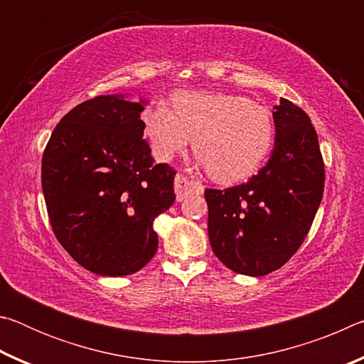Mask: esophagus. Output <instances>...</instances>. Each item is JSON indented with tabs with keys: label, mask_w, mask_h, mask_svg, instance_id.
<instances>
[{
	"label": "esophagus",
	"mask_w": 364,
	"mask_h": 364,
	"mask_svg": "<svg viewBox=\"0 0 364 364\" xmlns=\"http://www.w3.org/2000/svg\"><path fill=\"white\" fill-rule=\"evenodd\" d=\"M189 191H202V184L197 183L194 180H189L188 176L183 175H176L175 176V193H176V199L183 200L184 196H186Z\"/></svg>",
	"instance_id": "esophagus-1"
}]
</instances>
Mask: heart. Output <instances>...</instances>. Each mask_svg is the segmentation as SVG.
I'll return each instance as SVG.
<instances>
[{
  "label": "heart",
  "instance_id": "b5f03b06",
  "mask_svg": "<svg viewBox=\"0 0 364 364\" xmlns=\"http://www.w3.org/2000/svg\"><path fill=\"white\" fill-rule=\"evenodd\" d=\"M175 112L160 101L146 115V136L154 156L168 162L194 152L212 178L221 183L244 180L260 168L274 141L269 110L231 93H178Z\"/></svg>",
  "mask_w": 364,
  "mask_h": 364
}]
</instances>
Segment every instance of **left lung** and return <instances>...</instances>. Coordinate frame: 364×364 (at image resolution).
<instances>
[{
  "label": "left lung",
  "instance_id": "1",
  "mask_svg": "<svg viewBox=\"0 0 364 364\" xmlns=\"http://www.w3.org/2000/svg\"><path fill=\"white\" fill-rule=\"evenodd\" d=\"M273 120L268 164L239 186L205 189L213 254L239 274L281 268L304 242L323 199L324 164L310 117L281 97Z\"/></svg>",
  "mask_w": 364,
  "mask_h": 364
}]
</instances>
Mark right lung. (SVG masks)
Segmentation results:
<instances>
[{
  "label": "right lung",
  "instance_id": "add662e5",
  "mask_svg": "<svg viewBox=\"0 0 364 364\" xmlns=\"http://www.w3.org/2000/svg\"><path fill=\"white\" fill-rule=\"evenodd\" d=\"M147 100H88L63 117L41 160V186L53 231L78 264L127 276L159 245L154 220L175 202V170L154 164L143 139Z\"/></svg>",
  "mask_w": 364,
  "mask_h": 364
}]
</instances>
